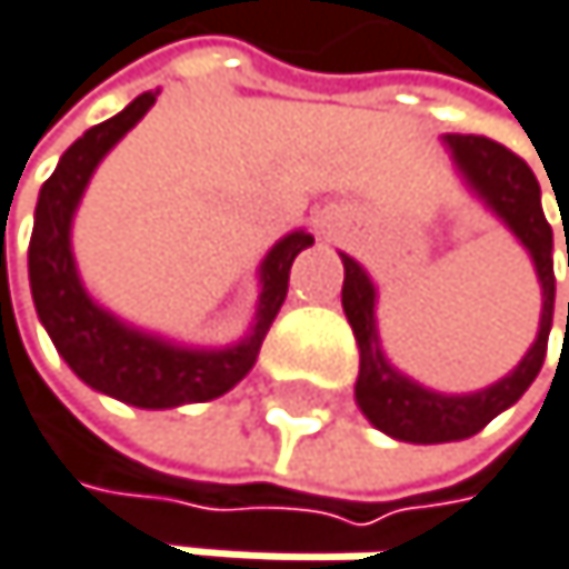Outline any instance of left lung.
<instances>
[{
  "label": "left lung",
  "instance_id": "obj_1",
  "mask_svg": "<svg viewBox=\"0 0 569 569\" xmlns=\"http://www.w3.org/2000/svg\"><path fill=\"white\" fill-rule=\"evenodd\" d=\"M453 167L461 170L468 187L491 208L495 218L509 224V231L522 242V249L532 256L539 287H542V317H539V335L526 358L509 371L506 379L495 386L468 396H447L433 392L420 382H412L402 371H396L382 348H379V327H376V287H371L368 272L351 259L345 262V287L341 303L345 317L358 341V382L355 399L358 409L368 417V423L406 443H450V440H468L478 430H485L501 409L519 402V396L532 386L539 376L546 341H550L553 327V297H557V276H553V228L542 214L539 201V180L529 170L522 157L506 149L495 139L485 136H443ZM569 262V242H567ZM569 327V307H567Z\"/></svg>",
  "mask_w": 569,
  "mask_h": 569
}]
</instances>
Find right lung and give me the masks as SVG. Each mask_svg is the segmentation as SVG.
I'll list each match as a JSON object with an SVG mask.
<instances>
[{"label":"right lung","mask_w":569,"mask_h":569,"mask_svg":"<svg viewBox=\"0 0 569 569\" xmlns=\"http://www.w3.org/2000/svg\"><path fill=\"white\" fill-rule=\"evenodd\" d=\"M160 91H146L119 116L88 129L60 157L50 180L40 187L30 238V290L40 323L60 358L91 389L122 399L139 409H173L183 402H208L238 386L259 358L269 327L287 300L290 266L313 246L310 231H290L269 249L259 266V310L252 331L231 348H180L163 338L142 335L122 323L116 313L98 307L74 266L71 252V221L81 204V193L94 167L146 112Z\"/></svg>","instance_id":"obj_1"}]
</instances>
